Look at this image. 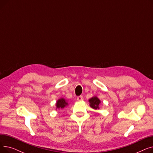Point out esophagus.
I'll list each match as a JSON object with an SVG mask.
<instances>
[{"mask_svg":"<svg viewBox=\"0 0 153 153\" xmlns=\"http://www.w3.org/2000/svg\"><path fill=\"white\" fill-rule=\"evenodd\" d=\"M77 100L78 101H82L84 100V97H82V96H79V97H77Z\"/></svg>","mask_w":153,"mask_h":153,"instance_id":"obj_1","label":"esophagus"}]
</instances>
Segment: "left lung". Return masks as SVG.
Returning a JSON list of instances; mask_svg holds the SVG:
<instances>
[{"mask_svg":"<svg viewBox=\"0 0 153 153\" xmlns=\"http://www.w3.org/2000/svg\"><path fill=\"white\" fill-rule=\"evenodd\" d=\"M89 102L90 103V106L91 107H92V108L95 109V110H97V109H99V105H100V100H99V99L98 97H93L92 98H91L89 100Z\"/></svg>","mask_w":153,"mask_h":153,"instance_id":"left-lung-1","label":"left lung"}]
</instances>
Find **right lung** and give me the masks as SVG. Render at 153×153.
Returning <instances> with one entry per match:
<instances>
[{"label": "right lung", "mask_w": 153, "mask_h": 153, "mask_svg": "<svg viewBox=\"0 0 153 153\" xmlns=\"http://www.w3.org/2000/svg\"><path fill=\"white\" fill-rule=\"evenodd\" d=\"M68 105V103L66 102V100L63 99L61 98L59 100H58L57 102L56 103V108H63Z\"/></svg>", "instance_id": "obj_1"}]
</instances>
